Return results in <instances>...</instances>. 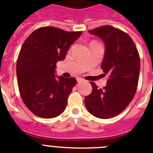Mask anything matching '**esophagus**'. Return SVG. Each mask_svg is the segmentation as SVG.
Here are the masks:
<instances>
[{"label": "esophagus", "instance_id": "obj_1", "mask_svg": "<svg viewBox=\"0 0 153 153\" xmlns=\"http://www.w3.org/2000/svg\"><path fill=\"white\" fill-rule=\"evenodd\" d=\"M76 80H77V83H80V82H82L83 79H82V78H80V77H78L77 79H76Z\"/></svg>", "mask_w": 153, "mask_h": 153}]
</instances>
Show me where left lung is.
<instances>
[{"label":"left lung","instance_id":"1","mask_svg":"<svg viewBox=\"0 0 153 153\" xmlns=\"http://www.w3.org/2000/svg\"><path fill=\"white\" fill-rule=\"evenodd\" d=\"M89 32L105 44L101 67L109 74V79L102 89L90 83L93 90L85 97V105L97 118H112L122 113L134 97L140 76V55L132 38L121 30L104 25Z\"/></svg>","mask_w":153,"mask_h":153}]
</instances>
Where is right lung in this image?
<instances>
[{
	"instance_id": "obj_1",
	"label": "right lung",
	"mask_w": 153,
	"mask_h": 153,
	"mask_svg": "<svg viewBox=\"0 0 153 153\" xmlns=\"http://www.w3.org/2000/svg\"><path fill=\"white\" fill-rule=\"evenodd\" d=\"M81 34V31L43 27L23 44L17 61V84L24 103L37 117L54 118L64 111L76 79L56 77V63L64 60L70 45Z\"/></svg>"
}]
</instances>
